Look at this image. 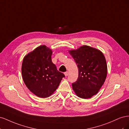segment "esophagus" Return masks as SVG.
Returning a JSON list of instances; mask_svg holds the SVG:
<instances>
[{
	"mask_svg": "<svg viewBox=\"0 0 129 129\" xmlns=\"http://www.w3.org/2000/svg\"><path fill=\"white\" fill-rule=\"evenodd\" d=\"M64 74V75H65L66 76H67L68 75V72H65Z\"/></svg>",
	"mask_w": 129,
	"mask_h": 129,
	"instance_id": "obj_1",
	"label": "esophagus"
}]
</instances>
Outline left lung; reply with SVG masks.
<instances>
[{
	"label": "left lung",
	"mask_w": 129,
	"mask_h": 129,
	"mask_svg": "<svg viewBox=\"0 0 129 129\" xmlns=\"http://www.w3.org/2000/svg\"><path fill=\"white\" fill-rule=\"evenodd\" d=\"M79 69V77L72 83L73 90L80 98H91L99 92L107 75V65L103 54L88 46L69 51Z\"/></svg>",
	"instance_id": "1"
}]
</instances>
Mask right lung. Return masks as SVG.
Segmentation results:
<instances>
[{
    "label": "right lung",
    "mask_w": 129,
    "mask_h": 129,
    "mask_svg": "<svg viewBox=\"0 0 129 129\" xmlns=\"http://www.w3.org/2000/svg\"><path fill=\"white\" fill-rule=\"evenodd\" d=\"M52 50L42 45L27 54L22 61L24 83L31 92L41 98L53 94L65 77L52 62Z\"/></svg>",
    "instance_id": "add662e5"
}]
</instances>
